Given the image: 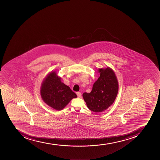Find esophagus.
Returning a JSON list of instances; mask_svg holds the SVG:
<instances>
[{
	"label": "esophagus",
	"instance_id": "1",
	"mask_svg": "<svg viewBox=\"0 0 160 160\" xmlns=\"http://www.w3.org/2000/svg\"><path fill=\"white\" fill-rule=\"evenodd\" d=\"M77 95V96H78V98H80L81 95V94L80 92H77L76 93Z\"/></svg>",
	"mask_w": 160,
	"mask_h": 160
}]
</instances>
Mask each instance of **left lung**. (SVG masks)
Instances as JSON below:
<instances>
[{
  "label": "left lung",
  "instance_id": "1",
  "mask_svg": "<svg viewBox=\"0 0 160 160\" xmlns=\"http://www.w3.org/2000/svg\"><path fill=\"white\" fill-rule=\"evenodd\" d=\"M98 72L100 77L93 84L92 91L82 95L88 108L95 112L107 109L115 101L119 90L117 78L112 69H99Z\"/></svg>",
  "mask_w": 160,
  "mask_h": 160
}]
</instances>
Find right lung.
<instances>
[{
    "label": "right lung",
    "instance_id": "obj_1",
    "mask_svg": "<svg viewBox=\"0 0 160 160\" xmlns=\"http://www.w3.org/2000/svg\"><path fill=\"white\" fill-rule=\"evenodd\" d=\"M40 94L44 102L57 110H62L72 98H77L68 86L61 82L55 72H51L44 79Z\"/></svg>",
    "mask_w": 160,
    "mask_h": 160
}]
</instances>
